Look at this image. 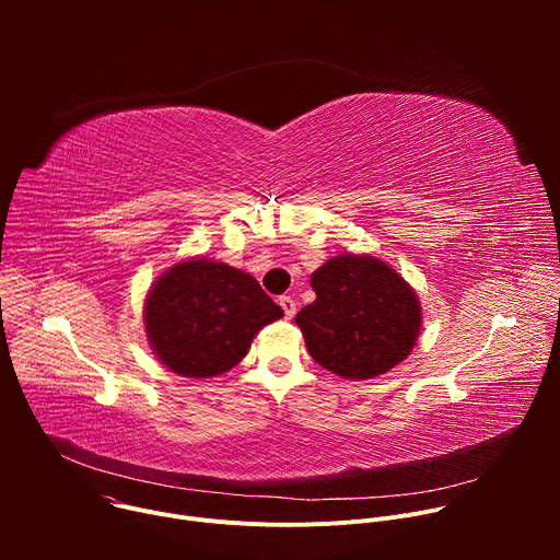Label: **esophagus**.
I'll list each match as a JSON object with an SVG mask.
<instances>
[{
    "mask_svg": "<svg viewBox=\"0 0 560 560\" xmlns=\"http://www.w3.org/2000/svg\"><path fill=\"white\" fill-rule=\"evenodd\" d=\"M279 305L283 307V314H285V318H292V316L296 314V303H294V299H292V296H288V294L279 296Z\"/></svg>",
    "mask_w": 560,
    "mask_h": 560,
    "instance_id": "obj_1",
    "label": "esophagus"
}]
</instances>
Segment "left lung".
I'll return each instance as SVG.
<instances>
[{"label":"left lung","mask_w":560,"mask_h":560,"mask_svg":"<svg viewBox=\"0 0 560 560\" xmlns=\"http://www.w3.org/2000/svg\"><path fill=\"white\" fill-rule=\"evenodd\" d=\"M316 299L296 314L310 357L337 376L374 378L401 363L421 330V305L381 259L339 255L312 279Z\"/></svg>","instance_id":"left-lung-1"}]
</instances>
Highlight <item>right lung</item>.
Returning <instances> with one entry per match:
<instances>
[{
    "label": "right lung",
    "instance_id": "add662e5",
    "mask_svg": "<svg viewBox=\"0 0 560 560\" xmlns=\"http://www.w3.org/2000/svg\"><path fill=\"white\" fill-rule=\"evenodd\" d=\"M281 316L283 310L253 275L210 259L166 270L143 307L150 348L168 370L188 378L232 370L255 335Z\"/></svg>",
    "mask_w": 560,
    "mask_h": 560
}]
</instances>
